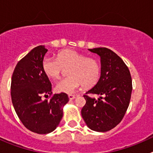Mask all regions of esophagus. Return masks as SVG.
<instances>
[{"instance_id": "1", "label": "esophagus", "mask_w": 153, "mask_h": 153, "mask_svg": "<svg viewBox=\"0 0 153 153\" xmlns=\"http://www.w3.org/2000/svg\"><path fill=\"white\" fill-rule=\"evenodd\" d=\"M68 97L70 100H74V99L75 98V96L73 95V94H70V95H68Z\"/></svg>"}]
</instances>
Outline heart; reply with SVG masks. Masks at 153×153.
I'll list each match as a JSON object with an SVG mask.
<instances>
[{
    "label": "heart",
    "instance_id": "obj_1",
    "mask_svg": "<svg viewBox=\"0 0 153 153\" xmlns=\"http://www.w3.org/2000/svg\"><path fill=\"white\" fill-rule=\"evenodd\" d=\"M42 70L47 77L53 80L60 79L68 70L69 76L59 82L55 90L58 93H72L81 85L85 88L94 86L100 77L101 65L95 57L66 49L58 53L56 59L44 57Z\"/></svg>",
    "mask_w": 153,
    "mask_h": 153
}]
</instances>
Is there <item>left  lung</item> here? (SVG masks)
Here are the masks:
<instances>
[{"label": "left lung", "mask_w": 153, "mask_h": 153, "mask_svg": "<svg viewBox=\"0 0 153 153\" xmlns=\"http://www.w3.org/2000/svg\"><path fill=\"white\" fill-rule=\"evenodd\" d=\"M101 59V75L97 84L86 92L81 114L87 126L106 132L117 126L125 116L132 90L130 72L123 60L106 47L89 49ZM97 95V99L91 97Z\"/></svg>", "instance_id": "obj_1"}]
</instances>
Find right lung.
<instances>
[{
  "label": "right lung",
  "mask_w": 153,
  "mask_h": 153,
  "mask_svg": "<svg viewBox=\"0 0 153 153\" xmlns=\"http://www.w3.org/2000/svg\"><path fill=\"white\" fill-rule=\"evenodd\" d=\"M47 50L38 46L31 50L16 65L10 85L12 103L27 129L47 134L56 128L63 117V107L69 101L67 93L52 95V86L42 70V60Z\"/></svg>",
  "instance_id": "right-lung-1"
}]
</instances>
